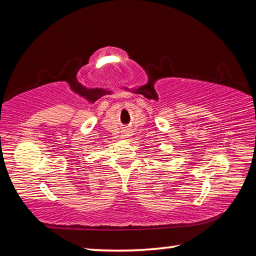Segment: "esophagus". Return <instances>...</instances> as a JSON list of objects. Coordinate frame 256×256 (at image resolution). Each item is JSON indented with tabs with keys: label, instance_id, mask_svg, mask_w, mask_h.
I'll use <instances>...</instances> for the list:
<instances>
[{
	"label": "esophagus",
	"instance_id": "34e87169",
	"mask_svg": "<svg viewBox=\"0 0 256 256\" xmlns=\"http://www.w3.org/2000/svg\"><path fill=\"white\" fill-rule=\"evenodd\" d=\"M131 136L132 134L128 131V130H124V131H122V136H122V138H124V140H128V138H131Z\"/></svg>",
	"mask_w": 256,
	"mask_h": 256
}]
</instances>
